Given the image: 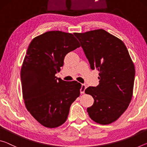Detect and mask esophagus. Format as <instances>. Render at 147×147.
I'll return each instance as SVG.
<instances>
[{"label": "esophagus", "mask_w": 147, "mask_h": 147, "mask_svg": "<svg viewBox=\"0 0 147 147\" xmlns=\"http://www.w3.org/2000/svg\"><path fill=\"white\" fill-rule=\"evenodd\" d=\"M86 88H87V87H86V85L85 84H82V87H81V89H80V93L81 94L84 93V92H85Z\"/></svg>", "instance_id": "obj_1"}]
</instances>
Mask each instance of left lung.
Segmentation results:
<instances>
[{
    "instance_id": "8db88e82",
    "label": "left lung",
    "mask_w": 147,
    "mask_h": 147,
    "mask_svg": "<svg viewBox=\"0 0 147 147\" xmlns=\"http://www.w3.org/2000/svg\"><path fill=\"white\" fill-rule=\"evenodd\" d=\"M92 70L99 71V84L89 87L86 94L94 98L87 111L90 118L108 124L120 117L133 94L135 67L125 45L103 29L74 33Z\"/></svg>"
}]
</instances>
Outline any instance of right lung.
<instances>
[{
  "mask_svg": "<svg viewBox=\"0 0 147 147\" xmlns=\"http://www.w3.org/2000/svg\"><path fill=\"white\" fill-rule=\"evenodd\" d=\"M80 47L73 34L49 31L32 39L27 49L21 71L23 100L27 110L45 127L63 124L80 96V84L55 76L66 54Z\"/></svg>",
  "mask_w": 147,
  "mask_h": 147,
  "instance_id": "obj_1",
  "label": "right lung"
}]
</instances>
